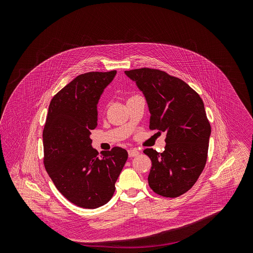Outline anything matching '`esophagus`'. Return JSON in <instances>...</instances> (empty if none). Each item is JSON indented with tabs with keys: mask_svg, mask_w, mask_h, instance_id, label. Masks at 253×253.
<instances>
[{
	"mask_svg": "<svg viewBox=\"0 0 253 253\" xmlns=\"http://www.w3.org/2000/svg\"><path fill=\"white\" fill-rule=\"evenodd\" d=\"M127 152H128V156H129L130 158H132V157H136V156H138V155H139V151H138L137 149H135V148L128 149V150H127Z\"/></svg>",
	"mask_w": 253,
	"mask_h": 253,
	"instance_id": "obj_1",
	"label": "esophagus"
}]
</instances>
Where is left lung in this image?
Returning <instances> with one entry per match:
<instances>
[{
  "instance_id": "8db88e82",
  "label": "left lung",
  "mask_w": 253,
  "mask_h": 253,
  "mask_svg": "<svg viewBox=\"0 0 253 253\" xmlns=\"http://www.w3.org/2000/svg\"><path fill=\"white\" fill-rule=\"evenodd\" d=\"M143 92L150 111V129L167 133L163 153L145 149L152 161L150 188L163 197L176 198L190 190L203 172L211 132L200 95L180 79L141 68L125 71Z\"/></svg>"
}]
</instances>
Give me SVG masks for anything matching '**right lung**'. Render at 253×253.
Returning a JSON list of instances; mask_svg holds the SVG:
<instances>
[{
	"label": "right lung",
	"mask_w": 253,
	"mask_h": 253,
	"mask_svg": "<svg viewBox=\"0 0 253 253\" xmlns=\"http://www.w3.org/2000/svg\"><path fill=\"white\" fill-rule=\"evenodd\" d=\"M117 71L79 75L50 101L42 131L43 165L57 190L74 205L97 209L115 192L127 152L121 147L92 148L90 130L97 126V104Z\"/></svg>",
	"instance_id": "add662e5"
}]
</instances>
